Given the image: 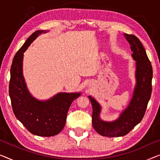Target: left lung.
Segmentation results:
<instances>
[{
	"label": "left lung",
	"instance_id": "8db88e82",
	"mask_svg": "<svg viewBox=\"0 0 160 160\" xmlns=\"http://www.w3.org/2000/svg\"><path fill=\"white\" fill-rule=\"evenodd\" d=\"M124 36L133 52V58L137 61V85L129 105L117 120L106 122L99 117L101 109L99 103L93 98L89 96L92 107V126L99 134L104 137H118L129 133L142 120L151 98L153 76L151 62L139 39L132 34H125Z\"/></svg>",
	"mask_w": 160,
	"mask_h": 160
}]
</instances>
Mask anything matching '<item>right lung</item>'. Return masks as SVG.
I'll return each instance as SVG.
<instances>
[{
    "label": "right lung",
    "instance_id": "obj_1",
    "mask_svg": "<svg viewBox=\"0 0 160 160\" xmlns=\"http://www.w3.org/2000/svg\"><path fill=\"white\" fill-rule=\"evenodd\" d=\"M44 31H37L28 38L13 57L11 68L9 96L16 117L28 132L40 137L58 134L65 125L71 103L80 93L59 92L47 101H39L28 91L22 74L23 52Z\"/></svg>",
    "mask_w": 160,
    "mask_h": 160
}]
</instances>
